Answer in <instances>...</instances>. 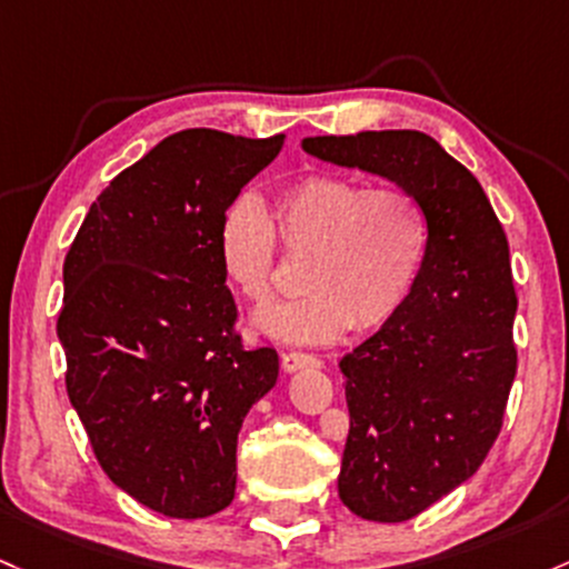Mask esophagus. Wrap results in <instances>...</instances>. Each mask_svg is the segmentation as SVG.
<instances>
[{"instance_id": "obj_1", "label": "esophagus", "mask_w": 569, "mask_h": 569, "mask_svg": "<svg viewBox=\"0 0 569 569\" xmlns=\"http://www.w3.org/2000/svg\"><path fill=\"white\" fill-rule=\"evenodd\" d=\"M280 365H283L286 372H297V370H313V367H321V359L313 353H305V351H289L283 353V359H280Z\"/></svg>"}]
</instances>
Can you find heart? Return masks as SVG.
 <instances>
[{"instance_id": "1", "label": "heart", "mask_w": 569, "mask_h": 569, "mask_svg": "<svg viewBox=\"0 0 569 569\" xmlns=\"http://www.w3.org/2000/svg\"><path fill=\"white\" fill-rule=\"evenodd\" d=\"M274 227L283 251L305 259V295L259 313L253 327L308 346L389 323L408 302L429 248V221L413 193L367 189L340 174H313L286 189L274 199ZM218 256L248 302H270L274 229L253 193L223 210Z\"/></svg>"}]
</instances>
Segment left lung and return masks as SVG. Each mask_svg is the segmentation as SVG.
<instances>
[{"mask_svg":"<svg viewBox=\"0 0 569 569\" xmlns=\"http://www.w3.org/2000/svg\"><path fill=\"white\" fill-rule=\"evenodd\" d=\"M305 153L413 193L429 248L408 302L340 359L348 429L342 505L408 521L476 476L516 378V289L502 223L476 174L413 129L305 137Z\"/></svg>","mask_w":569,"mask_h":569,"instance_id":"left-lung-1","label":"left lung"}]
</instances>
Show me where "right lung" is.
<instances>
[{
	"label": "right lung",
	"mask_w": 569,
	"mask_h": 569,
	"mask_svg": "<svg viewBox=\"0 0 569 569\" xmlns=\"http://www.w3.org/2000/svg\"><path fill=\"white\" fill-rule=\"evenodd\" d=\"M283 148L186 129L110 180L64 259L67 395L118 489L170 518L227 508L237 435L278 380L246 348L218 256L223 210Z\"/></svg>",
	"instance_id": "add662e5"
}]
</instances>
